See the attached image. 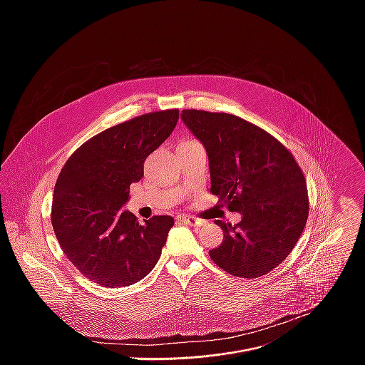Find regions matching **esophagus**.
I'll return each instance as SVG.
<instances>
[{"label":"esophagus","instance_id":"obj_1","mask_svg":"<svg viewBox=\"0 0 365 365\" xmlns=\"http://www.w3.org/2000/svg\"><path fill=\"white\" fill-rule=\"evenodd\" d=\"M178 220L186 225H190V227H200L203 224L202 220H197L195 217H186V215H180L178 217Z\"/></svg>","mask_w":365,"mask_h":365}]
</instances>
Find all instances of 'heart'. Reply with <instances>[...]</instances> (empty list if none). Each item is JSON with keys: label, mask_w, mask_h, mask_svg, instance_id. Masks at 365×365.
<instances>
[{"label": "heart", "mask_w": 365, "mask_h": 365, "mask_svg": "<svg viewBox=\"0 0 365 365\" xmlns=\"http://www.w3.org/2000/svg\"><path fill=\"white\" fill-rule=\"evenodd\" d=\"M190 141H195V140H183L182 143H190Z\"/></svg>", "instance_id": "b5f03b06"}]
</instances>
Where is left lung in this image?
<instances>
[{
    "label": "left lung",
    "instance_id": "left-lung-1",
    "mask_svg": "<svg viewBox=\"0 0 365 365\" xmlns=\"http://www.w3.org/2000/svg\"><path fill=\"white\" fill-rule=\"evenodd\" d=\"M180 117L206 148L211 192L242 215L235 225L215 221L224 240L211 258L237 277L267 274L290 254L307 221L302 169L277 138L240 117L197 110Z\"/></svg>",
    "mask_w": 365,
    "mask_h": 365
}]
</instances>
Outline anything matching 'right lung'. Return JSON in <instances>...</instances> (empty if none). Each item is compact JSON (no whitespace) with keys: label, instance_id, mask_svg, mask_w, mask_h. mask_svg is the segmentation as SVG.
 <instances>
[{"label":"right lung","instance_id":"right-lung-1","mask_svg":"<svg viewBox=\"0 0 365 365\" xmlns=\"http://www.w3.org/2000/svg\"><path fill=\"white\" fill-rule=\"evenodd\" d=\"M178 120L179 110H166L107 128L83 143L58 178L50 215L55 235L69 262L102 287L134 284L158 264L173 218L154 215L141 225L121 206Z\"/></svg>","mask_w":365,"mask_h":365}]
</instances>
